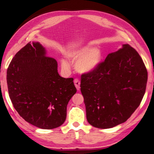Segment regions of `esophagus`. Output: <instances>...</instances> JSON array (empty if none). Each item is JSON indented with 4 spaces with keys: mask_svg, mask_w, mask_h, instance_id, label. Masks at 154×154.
I'll use <instances>...</instances> for the list:
<instances>
[{
    "mask_svg": "<svg viewBox=\"0 0 154 154\" xmlns=\"http://www.w3.org/2000/svg\"><path fill=\"white\" fill-rule=\"evenodd\" d=\"M74 85H75V87L77 88V90L78 91L80 90V81L79 80L78 78H75V79H74Z\"/></svg>",
    "mask_w": 154,
    "mask_h": 154,
    "instance_id": "obj_1",
    "label": "esophagus"
}]
</instances>
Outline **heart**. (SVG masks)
Instances as JSON below:
<instances>
[{"instance_id":"b5f03b06","label":"heart","mask_w":154,"mask_h":154,"mask_svg":"<svg viewBox=\"0 0 154 154\" xmlns=\"http://www.w3.org/2000/svg\"><path fill=\"white\" fill-rule=\"evenodd\" d=\"M67 57L72 62L78 60L75 68L78 72L87 73L92 71L97 67L101 62V54L97 49L87 47L69 52ZM61 63L64 68L69 67V65L66 60H62Z\"/></svg>"}]
</instances>
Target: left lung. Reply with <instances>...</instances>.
Instances as JSON below:
<instances>
[{
	"instance_id": "left-lung-1",
	"label": "left lung",
	"mask_w": 154,
	"mask_h": 154,
	"mask_svg": "<svg viewBox=\"0 0 154 154\" xmlns=\"http://www.w3.org/2000/svg\"><path fill=\"white\" fill-rule=\"evenodd\" d=\"M147 79L141 57L130 45L109 54L95 69L81 76L88 122L104 129L125 122L140 105Z\"/></svg>"
}]
</instances>
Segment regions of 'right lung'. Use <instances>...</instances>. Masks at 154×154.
Masks as SVG:
<instances>
[{
  "instance_id": "right-lung-1",
  "label": "right lung",
  "mask_w": 154,
  "mask_h": 154,
  "mask_svg": "<svg viewBox=\"0 0 154 154\" xmlns=\"http://www.w3.org/2000/svg\"><path fill=\"white\" fill-rule=\"evenodd\" d=\"M54 58L45 56L39 42H29L12 59L7 70L9 96L14 108L27 122L42 129L61 126L67 105L76 92L72 78L58 72Z\"/></svg>"
}]
</instances>
